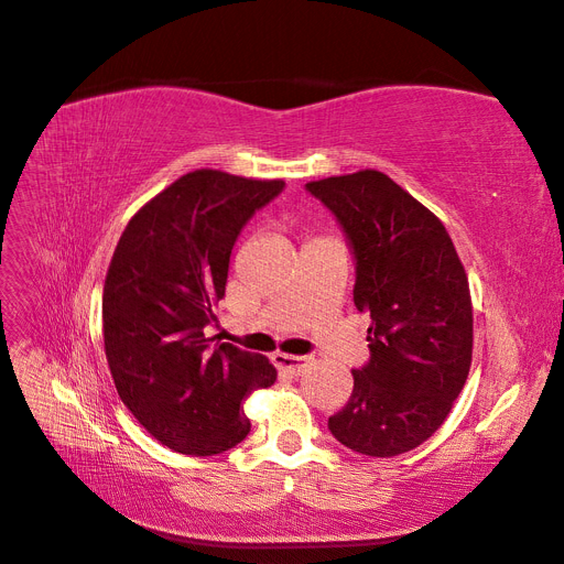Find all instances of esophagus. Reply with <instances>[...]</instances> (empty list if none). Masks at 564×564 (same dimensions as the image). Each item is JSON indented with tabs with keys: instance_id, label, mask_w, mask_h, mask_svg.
Returning <instances> with one entry per match:
<instances>
[{
	"instance_id": "34e87169",
	"label": "esophagus",
	"mask_w": 564,
	"mask_h": 564,
	"mask_svg": "<svg viewBox=\"0 0 564 564\" xmlns=\"http://www.w3.org/2000/svg\"><path fill=\"white\" fill-rule=\"evenodd\" d=\"M272 362H275L278 369L292 373V377H301L303 371H308V367L313 365V357L308 355H284V352H275L272 355Z\"/></svg>"
}]
</instances>
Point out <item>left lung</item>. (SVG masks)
Instances as JSON below:
<instances>
[{"label": "left lung", "instance_id": "1", "mask_svg": "<svg viewBox=\"0 0 564 564\" xmlns=\"http://www.w3.org/2000/svg\"><path fill=\"white\" fill-rule=\"evenodd\" d=\"M332 212L355 261L352 301L369 313V360L352 395L329 416L352 452L398 456L445 423L473 357L466 270L440 218L386 174L305 183Z\"/></svg>", "mask_w": 564, "mask_h": 564}]
</instances>
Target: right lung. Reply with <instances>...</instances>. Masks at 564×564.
<instances>
[{"label":"right lung","instance_id":"add662e5","mask_svg":"<svg viewBox=\"0 0 564 564\" xmlns=\"http://www.w3.org/2000/svg\"><path fill=\"white\" fill-rule=\"evenodd\" d=\"M282 191L284 181L199 169L119 237L104 286L106 357L119 398L169 449L212 456L240 445L251 431L242 400L278 379L263 355L212 344L204 329L226 296L237 237Z\"/></svg>","mask_w":564,"mask_h":564}]
</instances>
